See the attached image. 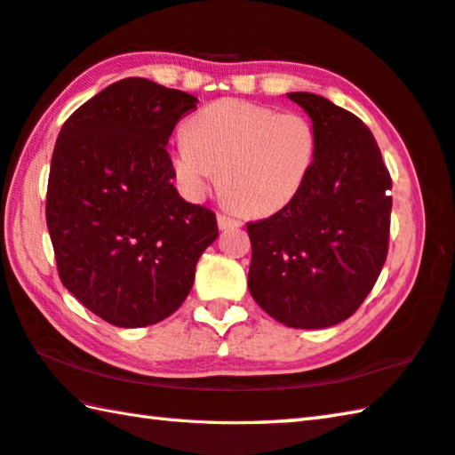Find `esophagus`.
Returning <instances> with one entry per match:
<instances>
[{
    "label": "esophagus",
    "mask_w": 455,
    "mask_h": 455,
    "mask_svg": "<svg viewBox=\"0 0 455 455\" xmlns=\"http://www.w3.org/2000/svg\"><path fill=\"white\" fill-rule=\"evenodd\" d=\"M217 222H219V228L220 230H227V228H233V227H236L238 225V220L236 219H233V217H228V215H217Z\"/></svg>",
    "instance_id": "1"
}]
</instances>
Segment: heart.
I'll return each instance as SVG.
<instances>
[{"label":"heart","mask_w":455,"mask_h":455,"mask_svg":"<svg viewBox=\"0 0 455 455\" xmlns=\"http://www.w3.org/2000/svg\"><path fill=\"white\" fill-rule=\"evenodd\" d=\"M317 148V130L307 116L222 98L187 122L172 144L169 164L189 197L207 195L219 180L233 207L268 217L304 191Z\"/></svg>","instance_id":"heart-1"}]
</instances>
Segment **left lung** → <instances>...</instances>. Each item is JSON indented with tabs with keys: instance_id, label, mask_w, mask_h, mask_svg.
I'll return each instance as SVG.
<instances>
[{
	"instance_id": "1",
	"label": "left lung",
	"mask_w": 455,
	"mask_h": 455,
	"mask_svg": "<svg viewBox=\"0 0 455 455\" xmlns=\"http://www.w3.org/2000/svg\"><path fill=\"white\" fill-rule=\"evenodd\" d=\"M317 130V159L299 197L248 222V290L293 329L345 322L375 286L388 252L390 175L372 132L323 96L288 92Z\"/></svg>"
}]
</instances>
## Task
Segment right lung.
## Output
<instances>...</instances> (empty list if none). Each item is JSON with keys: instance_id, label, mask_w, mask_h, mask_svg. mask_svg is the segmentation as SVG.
Returning a JSON list of instances; mask_svg holds the SVG:
<instances>
[{"instance_id": "1", "label": "right lung", "mask_w": 455, "mask_h": 455, "mask_svg": "<svg viewBox=\"0 0 455 455\" xmlns=\"http://www.w3.org/2000/svg\"><path fill=\"white\" fill-rule=\"evenodd\" d=\"M197 98L148 78L106 86L62 124L47 227L60 282L116 327H146L189 296L219 236L215 212L177 193L167 141Z\"/></svg>"}]
</instances>
